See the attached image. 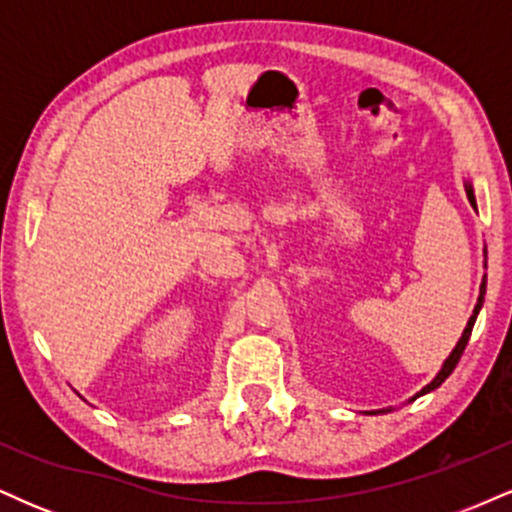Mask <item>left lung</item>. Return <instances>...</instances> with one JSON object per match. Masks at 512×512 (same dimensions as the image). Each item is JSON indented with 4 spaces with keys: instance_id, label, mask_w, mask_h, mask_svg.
I'll use <instances>...</instances> for the list:
<instances>
[{
    "instance_id": "1",
    "label": "left lung",
    "mask_w": 512,
    "mask_h": 512,
    "mask_svg": "<svg viewBox=\"0 0 512 512\" xmlns=\"http://www.w3.org/2000/svg\"><path fill=\"white\" fill-rule=\"evenodd\" d=\"M464 190H467V197H469V204H472L474 209H477V199H474V187H472V182H464ZM484 255H486V248H484ZM484 267H486V262H484ZM484 293H486V276H484V281H481V289H479V298H477V305H474V313H472V317H469L467 320V327H464V332H462V337H460V342L455 344V349L450 351V356L445 358V363H443V368L438 370L436 373V378L431 380V383H428L424 390L421 392H416L414 397L409 399V402H414L416 397H421V395H426V392H433L436 390V387H440L445 383V378H448V375L452 373V370H455V366H457V361H460L462 358V354H464V346H467V342H469V337H472V327H474V322H477V315H479V310H481V305H484ZM387 411H392V409H380V411H370V414H387Z\"/></svg>"
}]
</instances>
